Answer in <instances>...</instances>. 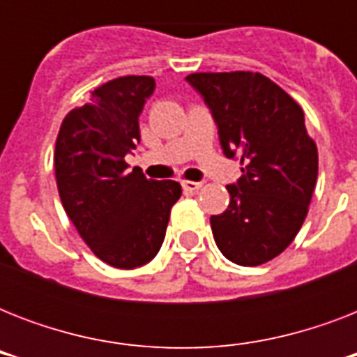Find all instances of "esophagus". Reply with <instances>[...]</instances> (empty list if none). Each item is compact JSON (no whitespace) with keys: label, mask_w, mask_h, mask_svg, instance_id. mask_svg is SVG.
<instances>
[{"label":"esophagus","mask_w":357,"mask_h":357,"mask_svg":"<svg viewBox=\"0 0 357 357\" xmlns=\"http://www.w3.org/2000/svg\"><path fill=\"white\" fill-rule=\"evenodd\" d=\"M183 189L187 190V192H196V190L202 189V183L200 181H183Z\"/></svg>","instance_id":"1"}]
</instances>
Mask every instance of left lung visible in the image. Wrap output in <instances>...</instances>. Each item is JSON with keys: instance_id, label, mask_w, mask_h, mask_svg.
<instances>
[{"instance_id": "8db88e82", "label": "left lung", "mask_w": 357, "mask_h": 357, "mask_svg": "<svg viewBox=\"0 0 357 357\" xmlns=\"http://www.w3.org/2000/svg\"><path fill=\"white\" fill-rule=\"evenodd\" d=\"M187 81L211 109L226 157L243 165L226 187L228 209L211 217L215 243L237 265H263L293 243L315 190L319 151L304 111L259 72H196Z\"/></svg>"}]
</instances>
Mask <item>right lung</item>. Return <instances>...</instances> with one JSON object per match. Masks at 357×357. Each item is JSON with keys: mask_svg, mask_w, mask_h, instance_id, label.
<instances>
[{"mask_svg": "<svg viewBox=\"0 0 357 357\" xmlns=\"http://www.w3.org/2000/svg\"><path fill=\"white\" fill-rule=\"evenodd\" d=\"M155 89L150 75H123L91 92L59 129L53 165L61 202L96 257L135 268L161 248L170 209L181 196L172 179L128 170L126 153L140 140L139 114Z\"/></svg>", "mask_w": 357, "mask_h": 357, "instance_id": "obj_1", "label": "right lung"}]
</instances>
